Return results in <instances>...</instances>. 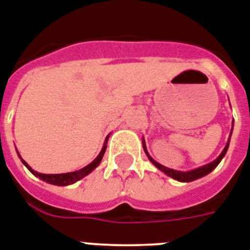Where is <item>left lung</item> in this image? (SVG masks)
<instances>
[{"label": "left lung", "instance_id": "obj_1", "mask_svg": "<svg viewBox=\"0 0 250 250\" xmlns=\"http://www.w3.org/2000/svg\"><path fill=\"white\" fill-rule=\"evenodd\" d=\"M232 127H234V122H232ZM231 133H232V128H231V132H230V137H231ZM230 137H229V141H227L225 149L222 150V153L218 155V158H216L213 162L206 164V166H202V167L191 169V171H176V169H171V168L164 167V166L159 164L158 162H155L153 158L150 157V154L147 153V149H146V145H145V140L144 139H143V147H144V151H145V154L147 155L150 162H151V163L158 168V169H160V171L163 172V173H166L167 176H169V177H172L173 180H177V181L180 182H191L198 180V178L204 177V176H207L208 173H210V172H212L213 169L220 164V162L224 159V157L227 153V149H229V145H230Z\"/></svg>", "mask_w": 250, "mask_h": 250}]
</instances>
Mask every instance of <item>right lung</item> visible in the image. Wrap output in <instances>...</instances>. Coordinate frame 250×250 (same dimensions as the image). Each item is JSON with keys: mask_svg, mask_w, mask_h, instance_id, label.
Masks as SVG:
<instances>
[{"mask_svg": "<svg viewBox=\"0 0 250 250\" xmlns=\"http://www.w3.org/2000/svg\"><path fill=\"white\" fill-rule=\"evenodd\" d=\"M107 139H109V136H106V139H105V143H104V146H103V149H101L100 154L97 155L95 159L91 162L88 166H86V167L81 168V169H78V171H74V172H68V173H58V174H44V173H38L37 171H34V169H32L30 168V166L28 163H26L25 160L23 159V158L20 157V154L18 153V155H19L20 160L23 162V164L28 169H29L32 173L36 176V177H38L40 180H42V181L47 182V184H51V185H58V186H68V185H72L74 184V182L79 181V180H82L83 177H86L87 174H90L91 172L95 169V168L100 164L101 159H103V157H104L105 154V150H106V144H107Z\"/></svg>", "mask_w": 250, "mask_h": 250, "instance_id": "right-lung-1", "label": "right lung"}]
</instances>
